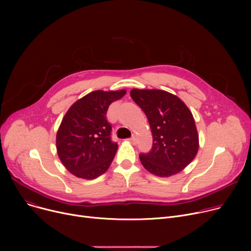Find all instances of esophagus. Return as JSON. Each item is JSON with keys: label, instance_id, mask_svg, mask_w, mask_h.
Instances as JSON below:
<instances>
[{"label": "esophagus", "instance_id": "1", "mask_svg": "<svg viewBox=\"0 0 251 251\" xmlns=\"http://www.w3.org/2000/svg\"><path fill=\"white\" fill-rule=\"evenodd\" d=\"M129 141L132 143V144H136V142H137V137L135 136V135H132V137H131L130 139H129Z\"/></svg>", "mask_w": 251, "mask_h": 251}]
</instances>
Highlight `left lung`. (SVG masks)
Segmentation results:
<instances>
[{
  "instance_id": "left-lung-1",
  "label": "left lung",
  "mask_w": 251,
  "mask_h": 251,
  "mask_svg": "<svg viewBox=\"0 0 251 251\" xmlns=\"http://www.w3.org/2000/svg\"><path fill=\"white\" fill-rule=\"evenodd\" d=\"M130 96L147 115L152 134L151 151L139 154L142 166L159 177L181 172L200 148L190 110L177 96L161 89L133 88Z\"/></svg>"
}]
</instances>
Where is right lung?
<instances>
[{"instance_id": "1", "label": "right lung", "mask_w": 251, "mask_h": 251, "mask_svg": "<svg viewBox=\"0 0 251 251\" xmlns=\"http://www.w3.org/2000/svg\"><path fill=\"white\" fill-rule=\"evenodd\" d=\"M125 94V89L95 90L75 101L65 114L57 132V152L74 176L96 179L111 166L118 144L111 140L107 111Z\"/></svg>"}]
</instances>
